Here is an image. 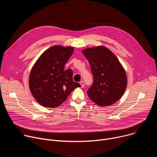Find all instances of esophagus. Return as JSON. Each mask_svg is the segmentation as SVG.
<instances>
[{"label":"esophagus","mask_w":157,"mask_h":157,"mask_svg":"<svg viewBox=\"0 0 157 157\" xmlns=\"http://www.w3.org/2000/svg\"><path fill=\"white\" fill-rule=\"evenodd\" d=\"M79 84H81V87H84V82L82 81H81L80 82H79Z\"/></svg>","instance_id":"obj_1"}]
</instances>
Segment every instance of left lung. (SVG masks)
Listing matches in <instances>:
<instances>
[{
	"label": "left lung",
	"mask_w": 157,
	"mask_h": 157,
	"mask_svg": "<svg viewBox=\"0 0 157 157\" xmlns=\"http://www.w3.org/2000/svg\"><path fill=\"white\" fill-rule=\"evenodd\" d=\"M82 53L91 66L94 76L87 94L99 106L114 104L124 94L127 84L125 71L116 56L105 47L88 48Z\"/></svg>",
	"instance_id": "left-lung-1"
}]
</instances>
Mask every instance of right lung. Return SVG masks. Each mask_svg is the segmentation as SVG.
Returning a JSON list of instances; mask_svg holds the SVG:
<instances>
[{"label":"right lung","instance_id":"right-lung-1","mask_svg":"<svg viewBox=\"0 0 157 157\" xmlns=\"http://www.w3.org/2000/svg\"><path fill=\"white\" fill-rule=\"evenodd\" d=\"M74 52L71 47L55 45L43 52L32 67L29 77L30 90L41 105H60L74 89L81 87L73 80V71L64 64Z\"/></svg>","mask_w":157,"mask_h":157}]
</instances>
